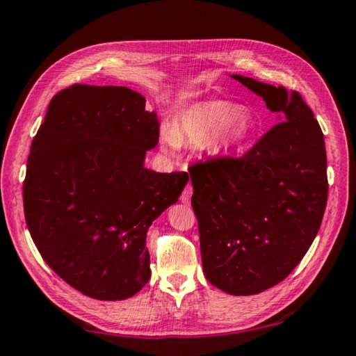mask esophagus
I'll return each mask as SVG.
<instances>
[{
    "label": "esophagus",
    "instance_id": "esophagus-1",
    "mask_svg": "<svg viewBox=\"0 0 356 356\" xmlns=\"http://www.w3.org/2000/svg\"><path fill=\"white\" fill-rule=\"evenodd\" d=\"M191 195H193V186L188 184L184 188V191H182V196H180V201H182L184 204H186V206H188L190 204V201H191Z\"/></svg>",
    "mask_w": 356,
    "mask_h": 356
}]
</instances>
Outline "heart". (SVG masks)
<instances>
[{
    "label": "heart",
    "mask_w": 356,
    "mask_h": 356,
    "mask_svg": "<svg viewBox=\"0 0 356 356\" xmlns=\"http://www.w3.org/2000/svg\"><path fill=\"white\" fill-rule=\"evenodd\" d=\"M257 129L254 114L225 100L197 102L180 111L174 127L161 131L165 150L176 154L180 144L209 140L213 154H229L243 147Z\"/></svg>",
    "instance_id": "1"
}]
</instances>
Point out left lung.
<instances>
[{"label":"left lung","instance_id":"1","mask_svg":"<svg viewBox=\"0 0 356 356\" xmlns=\"http://www.w3.org/2000/svg\"><path fill=\"white\" fill-rule=\"evenodd\" d=\"M231 76L281 122L242 159L191 166V206L207 281L231 295H254L291 275L314 242L327 207V152L298 92Z\"/></svg>","mask_w":356,"mask_h":356}]
</instances>
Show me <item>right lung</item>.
I'll return each instance as SVG.
<instances>
[{
  "mask_svg": "<svg viewBox=\"0 0 356 356\" xmlns=\"http://www.w3.org/2000/svg\"><path fill=\"white\" fill-rule=\"evenodd\" d=\"M159 134L140 92L74 84L51 99L34 136L23 184L29 234L48 267L88 297L130 298L150 278L147 229L188 182L144 166Z\"/></svg>",
  "mask_w": 356,
  "mask_h": 356,
  "instance_id": "obj_1",
  "label": "right lung"
}]
</instances>
